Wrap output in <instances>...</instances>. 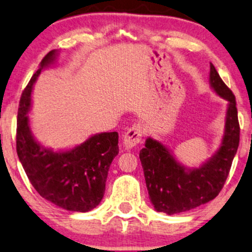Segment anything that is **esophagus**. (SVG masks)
Wrapping results in <instances>:
<instances>
[{
	"mask_svg": "<svg viewBox=\"0 0 252 252\" xmlns=\"http://www.w3.org/2000/svg\"><path fill=\"white\" fill-rule=\"evenodd\" d=\"M142 135V124H134V125L132 127H129V128L127 129V132L125 133V136H124V145H125L127 149L133 148L134 146H136L140 141H141Z\"/></svg>",
	"mask_w": 252,
	"mask_h": 252,
	"instance_id": "esophagus-1",
	"label": "esophagus"
}]
</instances>
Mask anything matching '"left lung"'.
I'll return each instance as SVG.
<instances>
[{"instance_id":"8db88e82","label":"left lung","mask_w":252,"mask_h":252,"mask_svg":"<svg viewBox=\"0 0 252 252\" xmlns=\"http://www.w3.org/2000/svg\"><path fill=\"white\" fill-rule=\"evenodd\" d=\"M210 81L215 93L229 102L222 145L210 161L199 169L185 170L162 143L150 138L140 150L149 199L158 212L178 214L213 200L229 175L240 143L236 99L212 63Z\"/></svg>"}]
</instances>
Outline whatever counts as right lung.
<instances>
[{
    "label": "right lung",
    "mask_w": 252,
    "mask_h": 252,
    "mask_svg": "<svg viewBox=\"0 0 252 252\" xmlns=\"http://www.w3.org/2000/svg\"><path fill=\"white\" fill-rule=\"evenodd\" d=\"M55 51L45 55L40 68L23 90L19 100L16 149L25 174L35 191L46 200L67 211L89 212L99 205L112 159L118 155V133H100L76 148L53 153L35 142L26 113L31 91L41 69L54 61Z\"/></svg>",
    "instance_id": "add662e5"
}]
</instances>
